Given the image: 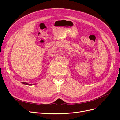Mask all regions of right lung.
I'll return each mask as SVG.
<instances>
[{"instance_id": "right-lung-1", "label": "right lung", "mask_w": 120, "mask_h": 120, "mask_svg": "<svg viewBox=\"0 0 120 120\" xmlns=\"http://www.w3.org/2000/svg\"><path fill=\"white\" fill-rule=\"evenodd\" d=\"M23 84H25V85H32V84H29L27 83H22Z\"/></svg>"}]
</instances>
